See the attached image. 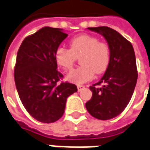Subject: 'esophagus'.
<instances>
[{"instance_id": "esophagus-1", "label": "esophagus", "mask_w": 150, "mask_h": 150, "mask_svg": "<svg viewBox=\"0 0 150 150\" xmlns=\"http://www.w3.org/2000/svg\"><path fill=\"white\" fill-rule=\"evenodd\" d=\"M85 88V86L82 85H77V89H78V92H81V90H83Z\"/></svg>"}]
</instances>
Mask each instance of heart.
I'll use <instances>...</instances> for the list:
<instances>
[{
  "instance_id": "b5f03b06",
  "label": "heart",
  "mask_w": 150,
  "mask_h": 150,
  "mask_svg": "<svg viewBox=\"0 0 150 150\" xmlns=\"http://www.w3.org/2000/svg\"><path fill=\"white\" fill-rule=\"evenodd\" d=\"M77 58L81 64L67 75V79L75 83H83L94 75L104 73L110 65L111 50L108 43L99 41L98 38L81 35L69 42V49L58 47L55 51V60L64 70H70Z\"/></svg>"
}]
</instances>
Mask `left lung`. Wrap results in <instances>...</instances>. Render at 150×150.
I'll list each match as a JSON object with an SVG mask.
<instances>
[{
	"instance_id": "left-lung-1",
	"label": "left lung",
	"mask_w": 150,
	"mask_h": 150,
	"mask_svg": "<svg viewBox=\"0 0 150 150\" xmlns=\"http://www.w3.org/2000/svg\"><path fill=\"white\" fill-rule=\"evenodd\" d=\"M88 29L105 38L111 58L101 80L90 86L93 96L86 103V108L96 119L110 120L126 109L134 92L137 80L135 52L132 43L110 27Z\"/></svg>"
}]
</instances>
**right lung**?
Masks as SVG:
<instances>
[{
    "instance_id": "obj_1",
    "label": "right lung",
    "mask_w": 150,
    "mask_h": 150,
    "mask_svg": "<svg viewBox=\"0 0 150 150\" xmlns=\"http://www.w3.org/2000/svg\"><path fill=\"white\" fill-rule=\"evenodd\" d=\"M68 36L61 29L44 27L23 40L14 67V81L23 107L43 123L59 120L67 98L77 92L75 84L61 81L55 51Z\"/></svg>"
}]
</instances>
